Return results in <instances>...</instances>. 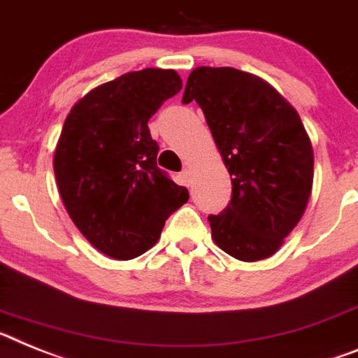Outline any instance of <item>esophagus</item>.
I'll return each mask as SVG.
<instances>
[{"instance_id": "34e87169", "label": "esophagus", "mask_w": 358, "mask_h": 358, "mask_svg": "<svg viewBox=\"0 0 358 358\" xmlns=\"http://www.w3.org/2000/svg\"><path fill=\"white\" fill-rule=\"evenodd\" d=\"M191 182H192V175H191V171L189 169H183L182 173H180V183H182V185H191Z\"/></svg>"}]
</instances>
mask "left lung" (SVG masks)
<instances>
[{"label": "left lung", "instance_id": "left-lung-1", "mask_svg": "<svg viewBox=\"0 0 358 358\" xmlns=\"http://www.w3.org/2000/svg\"><path fill=\"white\" fill-rule=\"evenodd\" d=\"M203 110L232 180L231 203L209 216L217 247L239 261L273 256L301 222L313 185V148L299 113L254 73L191 71L182 102Z\"/></svg>", "mask_w": 358, "mask_h": 358}]
</instances>
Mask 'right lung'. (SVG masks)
Here are the masks:
<instances>
[{"label":"right lung","mask_w":358,"mask_h":358,"mask_svg":"<svg viewBox=\"0 0 358 358\" xmlns=\"http://www.w3.org/2000/svg\"><path fill=\"white\" fill-rule=\"evenodd\" d=\"M180 90L175 70L129 71L86 93L64 120L54 155L59 194L80 234L113 259L149 250L189 200L187 189L157 167L148 127Z\"/></svg>","instance_id":"right-lung-1"}]
</instances>
